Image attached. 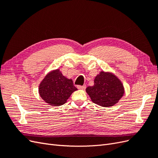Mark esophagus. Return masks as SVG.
Here are the masks:
<instances>
[{
	"mask_svg": "<svg viewBox=\"0 0 158 158\" xmlns=\"http://www.w3.org/2000/svg\"><path fill=\"white\" fill-rule=\"evenodd\" d=\"M85 88H86V85H77V88L78 89H85Z\"/></svg>",
	"mask_w": 158,
	"mask_h": 158,
	"instance_id": "esophagus-1",
	"label": "esophagus"
}]
</instances>
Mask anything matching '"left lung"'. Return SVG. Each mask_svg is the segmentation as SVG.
<instances>
[{
    "label": "left lung",
    "mask_w": 158,
    "mask_h": 158,
    "mask_svg": "<svg viewBox=\"0 0 158 158\" xmlns=\"http://www.w3.org/2000/svg\"><path fill=\"white\" fill-rule=\"evenodd\" d=\"M85 91L94 103L106 107L114 106L125 93L123 85L117 76L103 71L95 78L93 86H88Z\"/></svg>",
    "instance_id": "1"
}]
</instances>
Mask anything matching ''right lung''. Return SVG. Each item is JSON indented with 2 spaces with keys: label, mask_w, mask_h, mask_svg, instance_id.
<instances>
[{
  "label": "right lung",
  "mask_w": 158,
  "mask_h": 158,
  "mask_svg": "<svg viewBox=\"0 0 158 158\" xmlns=\"http://www.w3.org/2000/svg\"><path fill=\"white\" fill-rule=\"evenodd\" d=\"M76 90L77 88L73 80L64 77L59 69L47 74L39 87L41 98L52 106H60L65 103Z\"/></svg>",
  "instance_id": "add662e5"
}]
</instances>
